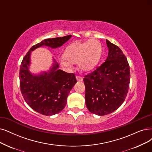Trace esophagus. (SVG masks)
<instances>
[{
    "label": "esophagus",
    "mask_w": 152,
    "mask_h": 152,
    "mask_svg": "<svg viewBox=\"0 0 152 152\" xmlns=\"http://www.w3.org/2000/svg\"><path fill=\"white\" fill-rule=\"evenodd\" d=\"M76 79L78 82H82L83 81V78L80 76H76Z\"/></svg>",
    "instance_id": "obj_1"
}]
</instances>
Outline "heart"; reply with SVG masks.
<instances>
[{"instance_id": "1", "label": "heart", "mask_w": 152, "mask_h": 152, "mask_svg": "<svg viewBox=\"0 0 152 152\" xmlns=\"http://www.w3.org/2000/svg\"><path fill=\"white\" fill-rule=\"evenodd\" d=\"M102 53L101 43L97 40L91 39L85 42H74L65 48L64 58L60 63L65 66H71L78 63V66L83 72L94 69L99 64Z\"/></svg>"}]
</instances>
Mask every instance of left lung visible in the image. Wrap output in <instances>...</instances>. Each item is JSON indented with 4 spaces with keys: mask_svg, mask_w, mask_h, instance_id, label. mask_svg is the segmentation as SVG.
<instances>
[{
    "mask_svg": "<svg viewBox=\"0 0 152 152\" xmlns=\"http://www.w3.org/2000/svg\"><path fill=\"white\" fill-rule=\"evenodd\" d=\"M106 42V61L83 78L86 106L100 116L112 113L123 104L130 79L129 64L123 52L108 40Z\"/></svg>",
    "mask_w": 152,
    "mask_h": 152,
    "instance_id": "8db88e82",
    "label": "left lung"
}]
</instances>
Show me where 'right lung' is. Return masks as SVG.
<instances>
[{"label":"right lung","mask_w":152,"mask_h":152,"mask_svg":"<svg viewBox=\"0 0 152 152\" xmlns=\"http://www.w3.org/2000/svg\"><path fill=\"white\" fill-rule=\"evenodd\" d=\"M72 37L47 39L32 46L23 57L20 66V91L24 100L34 110L46 116L58 113L65 108L67 96L77 83L73 73L58 69L59 65L53 60L49 70L39 75L29 71L31 52L42 46L56 48L62 46Z\"/></svg>","instance_id":"1"}]
</instances>
